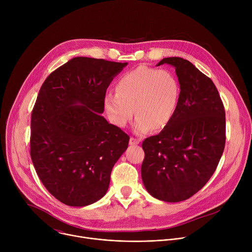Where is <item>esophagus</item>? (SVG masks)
<instances>
[{
  "instance_id": "esophagus-1",
  "label": "esophagus",
  "mask_w": 252,
  "mask_h": 252,
  "mask_svg": "<svg viewBox=\"0 0 252 252\" xmlns=\"http://www.w3.org/2000/svg\"><path fill=\"white\" fill-rule=\"evenodd\" d=\"M139 142H140L139 138H135V137H130L129 138V145H131V146H136V145H138Z\"/></svg>"
}]
</instances>
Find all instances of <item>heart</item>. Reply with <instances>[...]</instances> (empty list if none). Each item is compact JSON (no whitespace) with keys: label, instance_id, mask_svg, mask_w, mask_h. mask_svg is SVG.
Returning <instances> with one entry per match:
<instances>
[{"label":"heart","instance_id":"heart-1","mask_svg":"<svg viewBox=\"0 0 252 252\" xmlns=\"http://www.w3.org/2000/svg\"><path fill=\"white\" fill-rule=\"evenodd\" d=\"M116 93L106 94L103 99L107 119L116 126L125 127L134 111L133 130L146 133L151 128L160 130L170 123L181 86L170 70L139 65L118 80Z\"/></svg>","mask_w":252,"mask_h":252}]
</instances>
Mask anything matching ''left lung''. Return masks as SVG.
I'll use <instances>...</instances> for the list:
<instances>
[{"label": "left lung", "mask_w": 252, "mask_h": 252, "mask_svg": "<svg viewBox=\"0 0 252 252\" xmlns=\"http://www.w3.org/2000/svg\"><path fill=\"white\" fill-rule=\"evenodd\" d=\"M175 67L181 96L170 123L142 142L141 178L154 197L183 201L201 189L225 146V112L212 81L183 58H164Z\"/></svg>", "instance_id": "obj_1"}]
</instances>
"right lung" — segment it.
Wrapping results in <instances>:
<instances>
[{
    "label": "right lung",
    "mask_w": 252,
    "mask_h": 252,
    "mask_svg": "<svg viewBox=\"0 0 252 252\" xmlns=\"http://www.w3.org/2000/svg\"><path fill=\"white\" fill-rule=\"evenodd\" d=\"M127 63L77 57L54 70L31 119V158L41 182L61 202L86 206L107 191L129 136L100 115L106 89Z\"/></svg>",
    "instance_id": "right-lung-1"
}]
</instances>
